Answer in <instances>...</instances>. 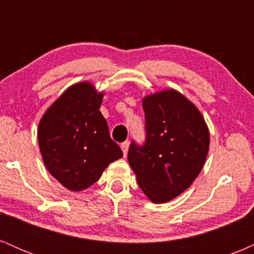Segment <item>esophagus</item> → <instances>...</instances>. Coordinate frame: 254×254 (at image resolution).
<instances>
[{
	"mask_svg": "<svg viewBox=\"0 0 254 254\" xmlns=\"http://www.w3.org/2000/svg\"><path fill=\"white\" fill-rule=\"evenodd\" d=\"M129 145H130L129 141H125L121 144V148H122V150H123L124 155H127V150H129Z\"/></svg>",
	"mask_w": 254,
	"mask_h": 254,
	"instance_id": "1",
	"label": "esophagus"
}]
</instances>
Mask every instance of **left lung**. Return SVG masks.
Segmentation results:
<instances>
[{"instance_id": "left-lung-1", "label": "left lung", "mask_w": 254, "mask_h": 254, "mask_svg": "<svg viewBox=\"0 0 254 254\" xmlns=\"http://www.w3.org/2000/svg\"><path fill=\"white\" fill-rule=\"evenodd\" d=\"M145 142L130 144L127 161L153 203H167L191 186L202 171L210 133L199 110L176 89L142 100Z\"/></svg>"}]
</instances>
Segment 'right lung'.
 I'll use <instances>...</instances> for the list:
<instances>
[{"instance_id":"add662e5","label":"right lung","mask_w":254,"mask_h":254,"mask_svg":"<svg viewBox=\"0 0 254 254\" xmlns=\"http://www.w3.org/2000/svg\"><path fill=\"white\" fill-rule=\"evenodd\" d=\"M103 97L88 81L75 83L39 122L38 143L44 165L71 191H82L97 183L107 166L123 156L99 111Z\"/></svg>"}]
</instances>
